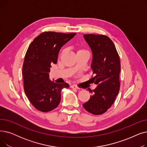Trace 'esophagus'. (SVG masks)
Instances as JSON below:
<instances>
[{
    "mask_svg": "<svg viewBox=\"0 0 147 147\" xmlns=\"http://www.w3.org/2000/svg\"><path fill=\"white\" fill-rule=\"evenodd\" d=\"M70 87L72 89H79V88L78 86H77L76 85H74V84H73V85H71Z\"/></svg>",
    "mask_w": 147,
    "mask_h": 147,
    "instance_id": "34e87169",
    "label": "esophagus"
}]
</instances>
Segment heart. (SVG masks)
<instances>
[{
    "instance_id": "1",
    "label": "heart",
    "mask_w": 147,
    "mask_h": 147,
    "mask_svg": "<svg viewBox=\"0 0 147 147\" xmlns=\"http://www.w3.org/2000/svg\"><path fill=\"white\" fill-rule=\"evenodd\" d=\"M87 52L86 50L84 49H78L77 50V54L79 53H82V52Z\"/></svg>"
}]
</instances>
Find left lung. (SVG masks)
I'll list each match as a JSON object with an SVG mask.
<instances>
[{
  "label": "left lung",
  "instance_id": "left-lung-1",
  "mask_svg": "<svg viewBox=\"0 0 147 147\" xmlns=\"http://www.w3.org/2000/svg\"><path fill=\"white\" fill-rule=\"evenodd\" d=\"M83 37L93 56L91 68L94 77L91 80L98 86L90 91L93 95L83 106L89 113L100 115L110 109L119 94L120 58L114 44L109 37L90 34H84Z\"/></svg>",
  "mask_w": 147,
  "mask_h": 147
}]
</instances>
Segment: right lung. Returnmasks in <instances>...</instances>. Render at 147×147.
Masks as SVG:
<instances>
[{
  "label": "right lung",
  "mask_w": 147,
  "mask_h": 147,
  "mask_svg": "<svg viewBox=\"0 0 147 147\" xmlns=\"http://www.w3.org/2000/svg\"><path fill=\"white\" fill-rule=\"evenodd\" d=\"M75 33L47 32L36 37L27 51L22 67L25 93L35 109L42 112L55 109L61 101V92L69 84L56 83L49 79L51 64H57L58 53Z\"/></svg>",
  "instance_id": "obj_1"
}]
</instances>
